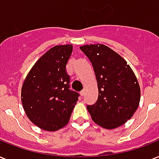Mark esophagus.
<instances>
[{
	"mask_svg": "<svg viewBox=\"0 0 159 159\" xmlns=\"http://www.w3.org/2000/svg\"><path fill=\"white\" fill-rule=\"evenodd\" d=\"M84 90L83 89V90L80 91V95L81 96H84Z\"/></svg>",
	"mask_w": 159,
	"mask_h": 159,
	"instance_id": "34e87169",
	"label": "esophagus"
}]
</instances>
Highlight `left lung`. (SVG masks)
Returning a JSON list of instances; mask_svg holds the SVG:
<instances>
[{"label":"left lung","instance_id":"1","mask_svg":"<svg viewBox=\"0 0 159 159\" xmlns=\"http://www.w3.org/2000/svg\"><path fill=\"white\" fill-rule=\"evenodd\" d=\"M80 50L89 59L96 76L99 96L87 105L93 121L107 129L132 118L140 101V87L126 60L104 45H86Z\"/></svg>","mask_w":159,"mask_h":159}]
</instances>
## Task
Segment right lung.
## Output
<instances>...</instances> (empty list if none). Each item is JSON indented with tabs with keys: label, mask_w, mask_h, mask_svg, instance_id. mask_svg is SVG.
<instances>
[{
	"label": "right lung",
	"mask_w": 159,
	"mask_h": 159,
	"mask_svg": "<svg viewBox=\"0 0 159 159\" xmlns=\"http://www.w3.org/2000/svg\"><path fill=\"white\" fill-rule=\"evenodd\" d=\"M72 45H56L36 61L21 89L24 110L33 124L41 129L55 131L68 124L80 96L70 89L66 65Z\"/></svg>",
	"instance_id": "obj_1"
}]
</instances>
